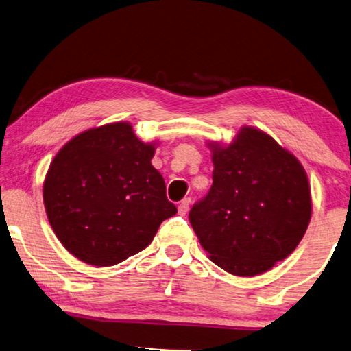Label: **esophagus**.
<instances>
[{"label":"esophagus","instance_id":"34e87169","mask_svg":"<svg viewBox=\"0 0 351 351\" xmlns=\"http://www.w3.org/2000/svg\"><path fill=\"white\" fill-rule=\"evenodd\" d=\"M190 206H191V199L190 197L183 199V201L179 204V213L180 215H185L188 210H190Z\"/></svg>","mask_w":351,"mask_h":351}]
</instances>
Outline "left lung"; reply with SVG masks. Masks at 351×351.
<instances>
[{
	"label": "left lung",
	"mask_w": 351,
	"mask_h": 351,
	"mask_svg": "<svg viewBox=\"0 0 351 351\" xmlns=\"http://www.w3.org/2000/svg\"><path fill=\"white\" fill-rule=\"evenodd\" d=\"M213 147V183L190 210L210 258L237 276H256L284 261L311 221V188L292 154L243 127L228 147Z\"/></svg>",
	"instance_id": "1"
}]
</instances>
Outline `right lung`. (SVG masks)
I'll list each match as a JSON object with an SVG mask.
<instances>
[{"label":"right lung","instance_id":"right-lung-1","mask_svg":"<svg viewBox=\"0 0 351 351\" xmlns=\"http://www.w3.org/2000/svg\"><path fill=\"white\" fill-rule=\"evenodd\" d=\"M155 147L127 122L86 130L59 150L44 183L47 217L62 246L95 267L150 245L177 207L150 160Z\"/></svg>","mask_w":351,"mask_h":351}]
</instances>
